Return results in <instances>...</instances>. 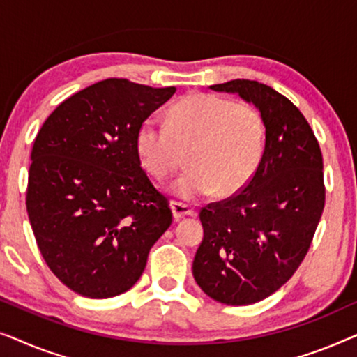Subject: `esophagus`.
<instances>
[{
  "mask_svg": "<svg viewBox=\"0 0 357 357\" xmlns=\"http://www.w3.org/2000/svg\"><path fill=\"white\" fill-rule=\"evenodd\" d=\"M170 209H172L175 221H180V219L187 218V216H195V209L192 206H188V204L174 202L172 204H170Z\"/></svg>",
  "mask_w": 357,
  "mask_h": 357,
  "instance_id": "obj_1",
  "label": "esophagus"
}]
</instances>
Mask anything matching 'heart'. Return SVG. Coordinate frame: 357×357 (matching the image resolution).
Listing matches in <instances>:
<instances>
[{"label":"heart","mask_w":357,"mask_h":357,"mask_svg":"<svg viewBox=\"0 0 357 357\" xmlns=\"http://www.w3.org/2000/svg\"><path fill=\"white\" fill-rule=\"evenodd\" d=\"M136 153L155 178L182 164L170 192L182 199L241 192L255 175L265 153V125L257 109L211 94H192L169 110L167 125L146 119L136 133Z\"/></svg>","instance_id":"heart-1"}]
</instances>
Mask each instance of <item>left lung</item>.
<instances>
[{
	"instance_id": "1",
	"label": "left lung",
	"mask_w": 357,
	"mask_h": 357,
	"mask_svg": "<svg viewBox=\"0 0 357 357\" xmlns=\"http://www.w3.org/2000/svg\"><path fill=\"white\" fill-rule=\"evenodd\" d=\"M255 105L265 153L247 187L199 211L203 241L193 278L226 305H248L280 289L304 260L324 213V160L314 131L289 99L258 81L209 86Z\"/></svg>"
}]
</instances>
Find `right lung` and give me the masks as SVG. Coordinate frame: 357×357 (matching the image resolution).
<instances>
[{
    "label": "right lung",
    "instance_id": "obj_1",
    "mask_svg": "<svg viewBox=\"0 0 357 357\" xmlns=\"http://www.w3.org/2000/svg\"><path fill=\"white\" fill-rule=\"evenodd\" d=\"M175 87L105 79L61 102L31 154L27 214L43 260L91 299L123 294L172 224L136 153L139 125Z\"/></svg>",
    "mask_w": 357,
    "mask_h": 357
}]
</instances>
